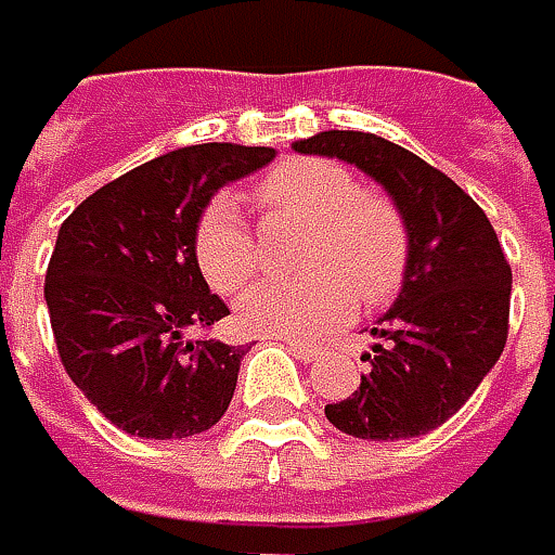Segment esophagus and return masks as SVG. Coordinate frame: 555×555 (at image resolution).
I'll return each instance as SVG.
<instances>
[{
	"label": "esophagus",
	"mask_w": 555,
	"mask_h": 555,
	"mask_svg": "<svg viewBox=\"0 0 555 555\" xmlns=\"http://www.w3.org/2000/svg\"><path fill=\"white\" fill-rule=\"evenodd\" d=\"M287 344H291V353L302 363H312V360L322 357V347H315V344H302V340H287Z\"/></svg>",
	"instance_id": "obj_1"
}]
</instances>
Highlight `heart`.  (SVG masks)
<instances>
[{
	"mask_svg": "<svg viewBox=\"0 0 555 555\" xmlns=\"http://www.w3.org/2000/svg\"><path fill=\"white\" fill-rule=\"evenodd\" d=\"M268 218L309 223L299 253L302 281H268L240 302V319L258 335L315 337L353 315V306H382L408 271V227L391 198L363 192L347 167L294 157L256 185ZM192 253L218 294H240L258 271V243L230 192L215 195L195 220Z\"/></svg>",
	"mask_w": 555,
	"mask_h": 555,
	"instance_id": "1",
	"label": "heart"
}]
</instances>
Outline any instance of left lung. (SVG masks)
Here are the masks:
<instances>
[{"mask_svg":"<svg viewBox=\"0 0 555 555\" xmlns=\"http://www.w3.org/2000/svg\"><path fill=\"white\" fill-rule=\"evenodd\" d=\"M299 154L337 157L373 177L408 227V271L378 319L370 373L325 408L340 433L373 442L426 436L477 391L508 337L512 268L480 205L414 151L370 132H319Z\"/></svg>","mask_w":555,"mask_h":555,"instance_id":"left-lung-1","label":"left lung"}]
</instances>
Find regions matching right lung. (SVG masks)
I'll return each instance as SVG.
<instances>
[{
    "instance_id": "1",
    "label": "right lung",
    "mask_w": 555,
    "mask_h": 555,
    "mask_svg": "<svg viewBox=\"0 0 555 555\" xmlns=\"http://www.w3.org/2000/svg\"><path fill=\"white\" fill-rule=\"evenodd\" d=\"M271 160L274 147H179L106 182L60 227L43 284L56 350L113 426L185 439L227 414L246 347L189 337L230 315L192 233L220 185Z\"/></svg>"
}]
</instances>
